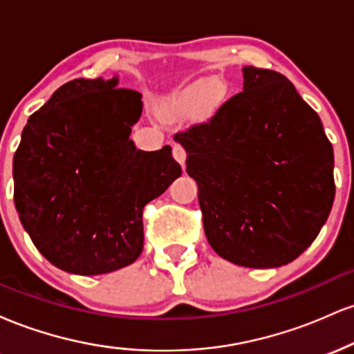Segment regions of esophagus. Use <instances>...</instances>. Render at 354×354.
I'll list each match as a JSON object with an SVG mask.
<instances>
[{
	"mask_svg": "<svg viewBox=\"0 0 354 354\" xmlns=\"http://www.w3.org/2000/svg\"><path fill=\"white\" fill-rule=\"evenodd\" d=\"M173 156H174V160L178 161V163H180L181 166H185V161H186V151H185V148H183L181 145H173Z\"/></svg>",
	"mask_w": 354,
	"mask_h": 354,
	"instance_id": "1",
	"label": "esophagus"
}]
</instances>
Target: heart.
I'll use <instances>...</instances> for the list:
<instances>
[{"mask_svg":"<svg viewBox=\"0 0 354 354\" xmlns=\"http://www.w3.org/2000/svg\"><path fill=\"white\" fill-rule=\"evenodd\" d=\"M209 92H211L209 81L198 80L183 89L180 95L176 96L174 104H176L178 109H183V111H185V109H191L193 106H196L198 103H201L205 98H208ZM216 100H218L216 93H212L209 95V101H216Z\"/></svg>","mask_w":354,"mask_h":354,"instance_id":"1","label":"heart"}]
</instances>
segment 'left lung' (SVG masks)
<instances>
[{"label":"left lung","instance_id":"1","mask_svg":"<svg viewBox=\"0 0 354 354\" xmlns=\"http://www.w3.org/2000/svg\"><path fill=\"white\" fill-rule=\"evenodd\" d=\"M243 76L241 93L174 140L198 183L211 248L234 265L278 268L298 258L326 223L333 146L286 76L254 66Z\"/></svg>","mask_w":354,"mask_h":354}]
</instances>
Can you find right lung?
Listing matches in <instances>:
<instances>
[{"label":"right lung","mask_w":354,"mask_h":354,"mask_svg":"<svg viewBox=\"0 0 354 354\" xmlns=\"http://www.w3.org/2000/svg\"><path fill=\"white\" fill-rule=\"evenodd\" d=\"M118 78L73 80L30 116L15 153V206L51 265L104 274L143 251V208L181 166L171 148L136 149L131 126L143 101Z\"/></svg>","instance_id":"right-lung-1"}]
</instances>
